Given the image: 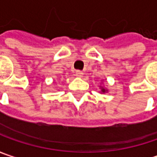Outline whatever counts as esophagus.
I'll use <instances>...</instances> for the list:
<instances>
[{"mask_svg": "<svg viewBox=\"0 0 157 157\" xmlns=\"http://www.w3.org/2000/svg\"><path fill=\"white\" fill-rule=\"evenodd\" d=\"M82 75H83V73L81 71V70H76L75 71V75L77 77H82Z\"/></svg>", "mask_w": 157, "mask_h": 157, "instance_id": "obj_1", "label": "esophagus"}]
</instances>
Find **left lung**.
I'll return each mask as SVG.
<instances>
[{"label": "left lung", "mask_w": 157, "mask_h": 157, "mask_svg": "<svg viewBox=\"0 0 157 157\" xmlns=\"http://www.w3.org/2000/svg\"><path fill=\"white\" fill-rule=\"evenodd\" d=\"M106 91H107V90H105V89L103 88V87H101V92H102V93H105Z\"/></svg>", "instance_id": "1"}]
</instances>
